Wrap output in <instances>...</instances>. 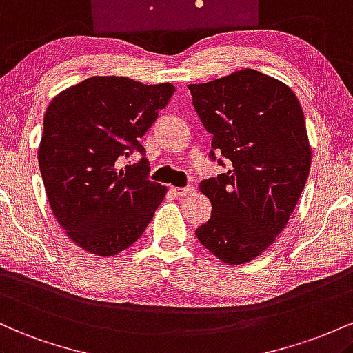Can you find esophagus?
<instances>
[{
  "label": "esophagus",
  "instance_id": "obj_1",
  "mask_svg": "<svg viewBox=\"0 0 353 353\" xmlns=\"http://www.w3.org/2000/svg\"><path fill=\"white\" fill-rule=\"evenodd\" d=\"M172 192L175 193L176 196H185V195H190V193L193 192V187H173Z\"/></svg>",
  "mask_w": 353,
  "mask_h": 353
}]
</instances>
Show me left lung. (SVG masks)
Masks as SVG:
<instances>
[{"mask_svg":"<svg viewBox=\"0 0 353 353\" xmlns=\"http://www.w3.org/2000/svg\"><path fill=\"white\" fill-rule=\"evenodd\" d=\"M188 90L213 137L210 158L227 161V172L200 183L212 216L195 233L221 262L247 263L282 233L308 178L302 106L285 83L250 68Z\"/></svg>","mask_w":353,"mask_h":353,"instance_id":"left-lung-1","label":"left lung"}]
</instances>
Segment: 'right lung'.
Listing matches in <instances>:
<instances>
[{
    "mask_svg": "<svg viewBox=\"0 0 353 353\" xmlns=\"http://www.w3.org/2000/svg\"><path fill=\"white\" fill-rule=\"evenodd\" d=\"M175 93L172 83L143 85L93 77L61 91L43 120L39 170L54 219L71 241L98 256L123 252L143 235L166 187L148 180L140 138ZM138 149L144 158L118 169Z\"/></svg>",
    "mask_w": 353,
    "mask_h": 353,
    "instance_id": "obj_1",
    "label": "right lung"
}]
</instances>
